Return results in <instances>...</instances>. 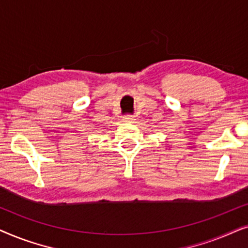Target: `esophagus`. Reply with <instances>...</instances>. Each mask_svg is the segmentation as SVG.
I'll return each mask as SVG.
<instances>
[{
	"mask_svg": "<svg viewBox=\"0 0 248 248\" xmlns=\"http://www.w3.org/2000/svg\"><path fill=\"white\" fill-rule=\"evenodd\" d=\"M123 121L126 122V123H134V116H132V115H125L123 117Z\"/></svg>",
	"mask_w": 248,
	"mask_h": 248,
	"instance_id": "34e87169",
	"label": "esophagus"
}]
</instances>
